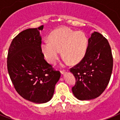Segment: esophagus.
Here are the masks:
<instances>
[{
	"instance_id": "34e87169",
	"label": "esophagus",
	"mask_w": 120,
	"mask_h": 120,
	"mask_svg": "<svg viewBox=\"0 0 120 120\" xmlns=\"http://www.w3.org/2000/svg\"><path fill=\"white\" fill-rule=\"evenodd\" d=\"M65 73H66V71H65V70H62V71H61V75H64V74Z\"/></svg>"
}]
</instances>
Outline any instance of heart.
Returning a JSON list of instances; mask_svg holds the SVG:
<instances>
[{
	"label": "heart",
	"mask_w": 120,
	"mask_h": 120,
	"mask_svg": "<svg viewBox=\"0 0 120 120\" xmlns=\"http://www.w3.org/2000/svg\"><path fill=\"white\" fill-rule=\"evenodd\" d=\"M49 40H44L41 44L42 53L49 63L55 64L62 50L64 61L72 64L79 63L84 57L88 46V39L82 31H76L68 27L53 30Z\"/></svg>",
	"instance_id": "1"
}]
</instances>
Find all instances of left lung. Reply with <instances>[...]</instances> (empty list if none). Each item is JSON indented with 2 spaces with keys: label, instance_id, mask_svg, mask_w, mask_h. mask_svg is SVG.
<instances>
[{
  "label": "left lung",
  "instance_id": "obj_1",
  "mask_svg": "<svg viewBox=\"0 0 120 120\" xmlns=\"http://www.w3.org/2000/svg\"><path fill=\"white\" fill-rule=\"evenodd\" d=\"M113 60L108 40L94 31L88 39L84 58L71 69L76 78L72 88L73 94L79 100H90L101 94L109 83Z\"/></svg>",
  "mask_w": 120,
  "mask_h": 120
}]
</instances>
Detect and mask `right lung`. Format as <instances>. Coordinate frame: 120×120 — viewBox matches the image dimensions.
Returning a JSON list of instances; mask_svg holds the SVG:
<instances>
[{
	"label": "right lung",
	"mask_w": 120,
	"mask_h": 120,
	"mask_svg": "<svg viewBox=\"0 0 120 120\" xmlns=\"http://www.w3.org/2000/svg\"><path fill=\"white\" fill-rule=\"evenodd\" d=\"M28 29L12 40L7 56V69L17 92L25 100L37 104L51 100L61 73L46 62L41 49L40 30Z\"/></svg>",
	"instance_id": "right-lung-1"
}]
</instances>
